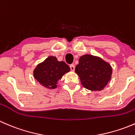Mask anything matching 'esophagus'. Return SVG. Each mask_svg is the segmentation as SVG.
<instances>
[{"mask_svg": "<svg viewBox=\"0 0 135 135\" xmlns=\"http://www.w3.org/2000/svg\"><path fill=\"white\" fill-rule=\"evenodd\" d=\"M70 70H71L72 71H74V69H75V66H74V64H72V65H70Z\"/></svg>", "mask_w": 135, "mask_h": 135, "instance_id": "34e87169", "label": "esophagus"}]
</instances>
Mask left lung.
I'll return each instance as SVG.
<instances>
[{"mask_svg": "<svg viewBox=\"0 0 135 135\" xmlns=\"http://www.w3.org/2000/svg\"><path fill=\"white\" fill-rule=\"evenodd\" d=\"M75 72L84 88L91 91H100L111 80L112 69L108 62L99 57L87 54L80 57Z\"/></svg>", "mask_w": 135, "mask_h": 135, "instance_id": "obj_1", "label": "left lung"}]
</instances>
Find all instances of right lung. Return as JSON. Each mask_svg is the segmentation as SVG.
I'll list each match as a JSON object with an SVG mask.
<instances>
[{
    "instance_id": "add662e5",
    "label": "right lung",
    "mask_w": 135,
    "mask_h": 135,
    "mask_svg": "<svg viewBox=\"0 0 135 135\" xmlns=\"http://www.w3.org/2000/svg\"><path fill=\"white\" fill-rule=\"evenodd\" d=\"M70 70V67L64 61H59L55 57L50 56L36 66L33 75L42 86L53 89L57 87L56 84L62 76Z\"/></svg>"
}]
</instances>
